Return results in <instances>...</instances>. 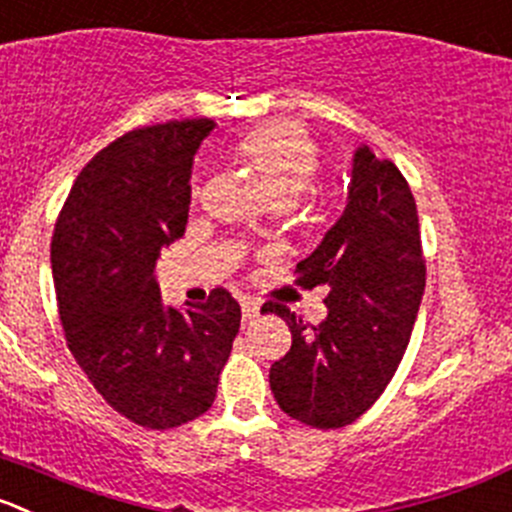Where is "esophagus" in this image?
Wrapping results in <instances>:
<instances>
[{"label":"esophagus","mask_w":512,"mask_h":512,"mask_svg":"<svg viewBox=\"0 0 512 512\" xmlns=\"http://www.w3.org/2000/svg\"><path fill=\"white\" fill-rule=\"evenodd\" d=\"M240 305H242V318H245V321H252V318L260 315V303H257L255 298H250V295H242Z\"/></svg>","instance_id":"obj_1"}]
</instances>
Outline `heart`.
I'll use <instances>...</instances> for the list:
<instances>
[{"instance_id": "b5f03b06", "label": "heart", "mask_w": 512, "mask_h": 512, "mask_svg": "<svg viewBox=\"0 0 512 512\" xmlns=\"http://www.w3.org/2000/svg\"><path fill=\"white\" fill-rule=\"evenodd\" d=\"M234 156L255 174L272 202H293L318 171L315 143L303 131L285 123L255 128L242 136L234 146Z\"/></svg>"}]
</instances>
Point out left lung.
<instances>
[{
	"label": "left lung",
	"mask_w": 512,
	"mask_h": 512,
	"mask_svg": "<svg viewBox=\"0 0 512 512\" xmlns=\"http://www.w3.org/2000/svg\"><path fill=\"white\" fill-rule=\"evenodd\" d=\"M295 272L300 288H331L328 315L308 326L285 305H262L293 333L290 351L272 364L270 389L288 417L346 427L396 374L427 283L417 202L389 159L369 146L353 154L346 209Z\"/></svg>",
	"instance_id": "1"
}]
</instances>
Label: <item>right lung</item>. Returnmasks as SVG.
Wrapping results in <instances>:
<instances>
[{
    "instance_id": "obj_1",
    "label": "right lung",
    "mask_w": 512,
    "mask_h": 512,
    "mask_svg": "<svg viewBox=\"0 0 512 512\" xmlns=\"http://www.w3.org/2000/svg\"><path fill=\"white\" fill-rule=\"evenodd\" d=\"M214 121L128 131L78 174L57 217L50 260L70 353L118 414L146 429L202 417L240 331V303L169 308L156 283L161 250L184 234L191 161Z\"/></svg>"
}]
</instances>
